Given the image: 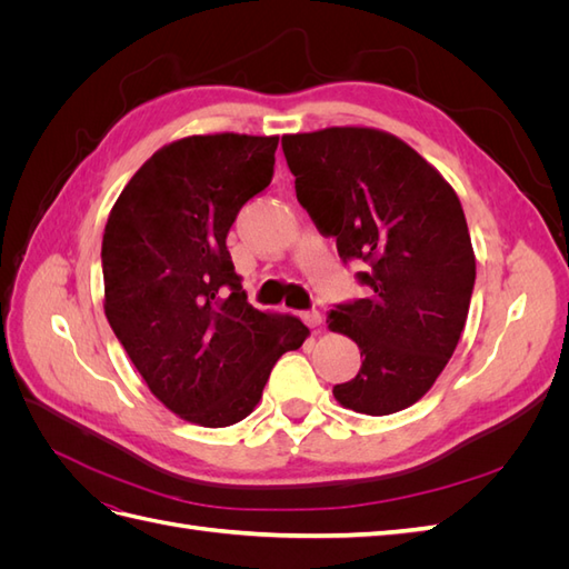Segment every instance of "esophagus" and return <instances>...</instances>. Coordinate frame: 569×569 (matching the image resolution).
Instances as JSON below:
<instances>
[{"label": "esophagus", "instance_id": "1", "mask_svg": "<svg viewBox=\"0 0 569 569\" xmlns=\"http://www.w3.org/2000/svg\"><path fill=\"white\" fill-rule=\"evenodd\" d=\"M303 322L311 327V330H318V327L322 325V316H320V311H306Z\"/></svg>", "mask_w": 569, "mask_h": 569}]
</instances>
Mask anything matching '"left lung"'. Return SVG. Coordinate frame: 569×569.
Wrapping results in <instances>:
<instances>
[{"instance_id": "obj_1", "label": "left lung", "mask_w": 569, "mask_h": 569, "mask_svg": "<svg viewBox=\"0 0 569 569\" xmlns=\"http://www.w3.org/2000/svg\"><path fill=\"white\" fill-rule=\"evenodd\" d=\"M297 199L363 258L370 297L327 313V327L358 343L363 363L335 399L366 416H391L432 389L468 320L475 251L456 189L399 137L343 126L282 137Z\"/></svg>"}]
</instances>
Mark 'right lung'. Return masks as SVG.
Instances as JSON below:
<instances>
[{"mask_svg":"<svg viewBox=\"0 0 569 569\" xmlns=\"http://www.w3.org/2000/svg\"><path fill=\"white\" fill-rule=\"evenodd\" d=\"M278 134H192L161 147L116 199L101 242L104 313L149 391L178 418L251 416L282 353L311 335L256 311L226 237L270 184Z\"/></svg>","mask_w":569,"mask_h":569,"instance_id":"add662e5","label":"right lung"}]
</instances>
